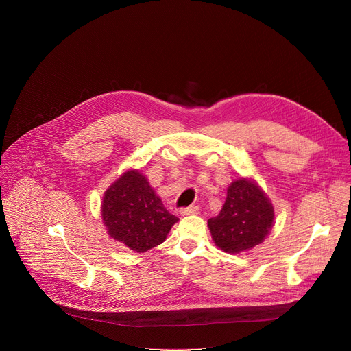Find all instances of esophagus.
<instances>
[{
  "mask_svg": "<svg viewBox=\"0 0 351 351\" xmlns=\"http://www.w3.org/2000/svg\"><path fill=\"white\" fill-rule=\"evenodd\" d=\"M198 207L197 206H189V207H183L180 208V214L182 215H194V214H198Z\"/></svg>",
  "mask_w": 351,
  "mask_h": 351,
  "instance_id": "esophagus-1",
  "label": "esophagus"
}]
</instances>
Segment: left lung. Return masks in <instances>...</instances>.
Instances as JSON below:
<instances>
[{"label": "left lung", "instance_id": "1", "mask_svg": "<svg viewBox=\"0 0 351 351\" xmlns=\"http://www.w3.org/2000/svg\"><path fill=\"white\" fill-rule=\"evenodd\" d=\"M274 223V208L253 182L239 179L228 189L221 213L208 219L215 244L226 253H240L263 243Z\"/></svg>", "mask_w": 351, "mask_h": 351}]
</instances>
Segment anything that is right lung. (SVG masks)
<instances>
[{
	"label": "right lung",
	"instance_id": "right-lung-1",
	"mask_svg": "<svg viewBox=\"0 0 351 351\" xmlns=\"http://www.w3.org/2000/svg\"><path fill=\"white\" fill-rule=\"evenodd\" d=\"M101 210L110 236L137 253L161 244L179 221L137 171L123 173L106 191Z\"/></svg>",
	"mask_w": 351,
	"mask_h": 351
}]
</instances>
